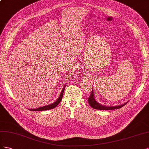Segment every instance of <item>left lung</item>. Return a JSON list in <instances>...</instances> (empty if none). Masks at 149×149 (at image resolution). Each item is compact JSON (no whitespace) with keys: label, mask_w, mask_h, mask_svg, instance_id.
<instances>
[{"label":"left lung","mask_w":149,"mask_h":149,"mask_svg":"<svg viewBox=\"0 0 149 149\" xmlns=\"http://www.w3.org/2000/svg\"><path fill=\"white\" fill-rule=\"evenodd\" d=\"M88 104H90V105L93 109H97V110H114V109H118L122 107L123 106L125 105L127 102L120 105H118V106H113V107H109V106H104L102 105H100V104L97 103V102L94 99V95H93V91H92V92L91 93L90 96H89L88 99Z\"/></svg>","instance_id":"obj_1"}]
</instances>
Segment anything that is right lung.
Returning <instances> with one entry per match:
<instances>
[{
	"instance_id": "right-lung-1",
	"label": "right lung",
	"mask_w": 149,
	"mask_h": 149,
	"mask_svg": "<svg viewBox=\"0 0 149 149\" xmlns=\"http://www.w3.org/2000/svg\"><path fill=\"white\" fill-rule=\"evenodd\" d=\"M65 86H64V87H63L62 91L61 93V95L60 96H59L58 99L54 103L52 104H50V105H45V106H43V107H39L38 109H29L32 110V111H42V110H50V109H52L54 108H55L56 107V106L61 102V101L62 99V97H63V92H64V89H65Z\"/></svg>"
}]
</instances>
